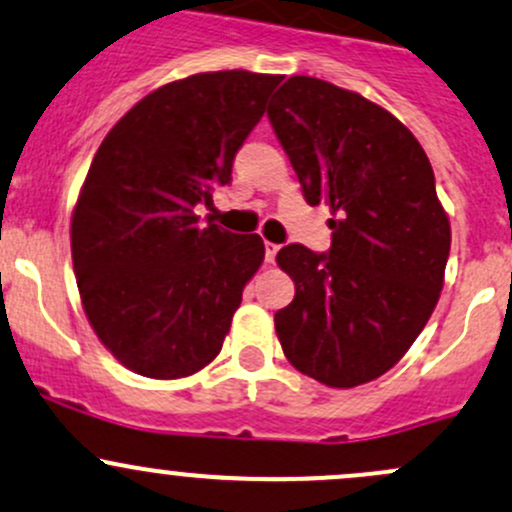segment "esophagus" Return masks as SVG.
<instances>
[{"instance_id":"obj_1","label":"esophagus","mask_w":512,"mask_h":512,"mask_svg":"<svg viewBox=\"0 0 512 512\" xmlns=\"http://www.w3.org/2000/svg\"><path fill=\"white\" fill-rule=\"evenodd\" d=\"M279 252V245H274V242H265V262L267 265H274V257H277Z\"/></svg>"}]
</instances>
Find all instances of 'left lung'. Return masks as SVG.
I'll return each instance as SVG.
<instances>
[{
    "mask_svg": "<svg viewBox=\"0 0 512 512\" xmlns=\"http://www.w3.org/2000/svg\"><path fill=\"white\" fill-rule=\"evenodd\" d=\"M309 206L331 208V250L277 252L294 301L274 314L299 373L355 387L387 373L437 306L451 225L422 144L353 90L292 75L267 110Z\"/></svg>",
    "mask_w": 512,
    "mask_h": 512,
    "instance_id": "1",
    "label": "left lung"
}]
</instances>
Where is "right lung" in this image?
<instances>
[{
    "label": "right lung",
    "instance_id": "obj_1",
    "mask_svg": "<svg viewBox=\"0 0 512 512\" xmlns=\"http://www.w3.org/2000/svg\"><path fill=\"white\" fill-rule=\"evenodd\" d=\"M279 83L250 71L188 75L102 139L73 208V270L90 326L132 373L188 378L223 348L265 242L201 225L193 208L230 184Z\"/></svg>",
    "mask_w": 512,
    "mask_h": 512
}]
</instances>
